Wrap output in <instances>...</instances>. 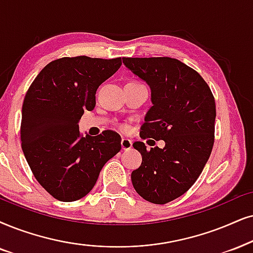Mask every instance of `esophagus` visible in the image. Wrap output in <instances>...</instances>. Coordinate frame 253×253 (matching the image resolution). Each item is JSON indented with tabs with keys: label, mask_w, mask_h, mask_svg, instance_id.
<instances>
[{
	"label": "esophagus",
	"mask_w": 253,
	"mask_h": 253,
	"mask_svg": "<svg viewBox=\"0 0 253 253\" xmlns=\"http://www.w3.org/2000/svg\"><path fill=\"white\" fill-rule=\"evenodd\" d=\"M132 140L129 139H126V137H123V140H121V149L123 150H128L132 148Z\"/></svg>",
	"instance_id": "34e87169"
}]
</instances>
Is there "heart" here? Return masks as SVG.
Returning <instances> with one entry per match:
<instances>
[{
    "mask_svg": "<svg viewBox=\"0 0 253 253\" xmlns=\"http://www.w3.org/2000/svg\"><path fill=\"white\" fill-rule=\"evenodd\" d=\"M123 129H125V127H123Z\"/></svg>",
    "mask_w": 253,
    "mask_h": 253,
    "instance_id": "b5f03b06",
    "label": "heart"
}]
</instances>
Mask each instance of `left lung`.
<instances>
[{
	"instance_id": "1",
	"label": "left lung",
	"mask_w": 253,
	"mask_h": 253,
	"mask_svg": "<svg viewBox=\"0 0 253 253\" xmlns=\"http://www.w3.org/2000/svg\"><path fill=\"white\" fill-rule=\"evenodd\" d=\"M123 62L150 88L141 137L165 141L164 148L150 150L141 141L133 143L142 156L130 175L133 187L148 202L166 204L189 189L211 154L215 99L202 77L180 60L125 57Z\"/></svg>"
}]
</instances>
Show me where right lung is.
<instances>
[{"mask_svg": "<svg viewBox=\"0 0 253 253\" xmlns=\"http://www.w3.org/2000/svg\"><path fill=\"white\" fill-rule=\"evenodd\" d=\"M121 66V58L64 57L35 78L22 107V150L42 187L73 202L94 187L99 172L121 149L113 130L83 136L79 120L95 106V92Z\"/></svg>", "mask_w": 253, "mask_h": 253, "instance_id": "add662e5", "label": "right lung"}]
</instances>
